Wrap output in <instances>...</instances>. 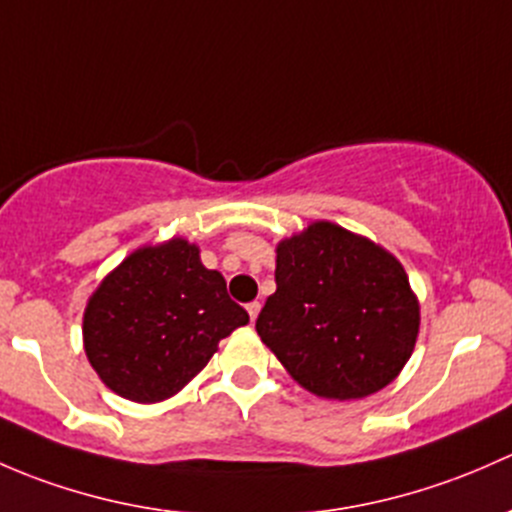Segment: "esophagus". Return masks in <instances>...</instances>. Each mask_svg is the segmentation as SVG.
I'll list each match as a JSON object with an SVG mask.
<instances>
[{
	"label": "esophagus",
	"mask_w": 512,
	"mask_h": 512,
	"mask_svg": "<svg viewBox=\"0 0 512 512\" xmlns=\"http://www.w3.org/2000/svg\"><path fill=\"white\" fill-rule=\"evenodd\" d=\"M246 310H249V318L251 323H254L258 318V310H261V303H258V300H251V303H246Z\"/></svg>",
	"instance_id": "esophagus-1"
}]
</instances>
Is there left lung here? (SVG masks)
Segmentation results:
<instances>
[{"mask_svg": "<svg viewBox=\"0 0 512 512\" xmlns=\"http://www.w3.org/2000/svg\"><path fill=\"white\" fill-rule=\"evenodd\" d=\"M276 293L256 333L293 379L325 399L387 387L412 357L416 303L402 263L330 221L276 249Z\"/></svg>", "mask_w": 512, "mask_h": 512, "instance_id": "left-lung-1", "label": "left lung"}]
</instances>
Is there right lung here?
Returning a JSON list of instances; mask_svg holds the SVG:
<instances>
[{
  "instance_id": "right-lung-1",
  "label": "right lung",
  "mask_w": 512,
  "mask_h": 512,
  "mask_svg": "<svg viewBox=\"0 0 512 512\" xmlns=\"http://www.w3.org/2000/svg\"><path fill=\"white\" fill-rule=\"evenodd\" d=\"M249 323L197 246L172 239L125 258L88 300L83 342L98 377L133 402H160L204 370L221 337Z\"/></svg>"
}]
</instances>
